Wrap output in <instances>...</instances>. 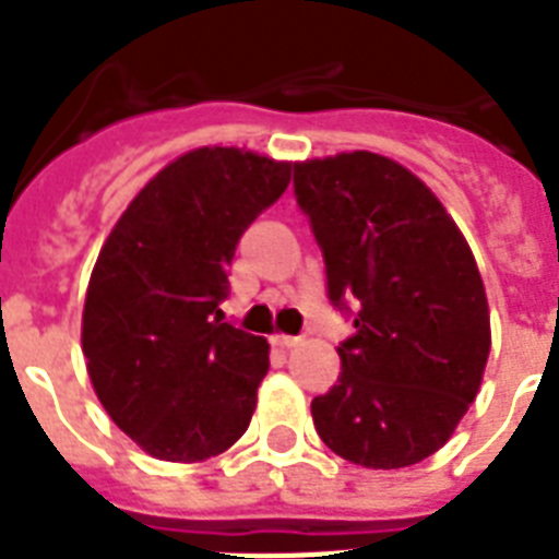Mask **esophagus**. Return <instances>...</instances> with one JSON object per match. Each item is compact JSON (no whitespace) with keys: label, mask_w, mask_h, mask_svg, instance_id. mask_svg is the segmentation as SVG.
I'll list each match as a JSON object with an SVG mask.
<instances>
[{"label":"esophagus","mask_w":559,"mask_h":559,"mask_svg":"<svg viewBox=\"0 0 559 559\" xmlns=\"http://www.w3.org/2000/svg\"><path fill=\"white\" fill-rule=\"evenodd\" d=\"M298 342H301L298 335H272V344L281 347V350H289V347H295Z\"/></svg>","instance_id":"esophagus-1"}]
</instances>
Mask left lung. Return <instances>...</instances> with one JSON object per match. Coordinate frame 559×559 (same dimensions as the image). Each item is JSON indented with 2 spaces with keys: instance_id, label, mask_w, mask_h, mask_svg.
<instances>
[{
  "instance_id": "obj_1",
  "label": "left lung",
  "mask_w": 559,
  "mask_h": 559,
  "mask_svg": "<svg viewBox=\"0 0 559 559\" xmlns=\"http://www.w3.org/2000/svg\"><path fill=\"white\" fill-rule=\"evenodd\" d=\"M293 171L326 298L356 326L338 344V382L312 399L316 430L365 468L416 465L451 439L491 350L471 247L437 194L382 154H335Z\"/></svg>"
}]
</instances>
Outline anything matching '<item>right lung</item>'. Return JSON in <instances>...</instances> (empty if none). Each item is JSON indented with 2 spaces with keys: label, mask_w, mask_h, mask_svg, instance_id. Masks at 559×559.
Listing matches in <instances>:
<instances>
[{
  "label": "right lung",
  "mask_w": 559,
  "mask_h": 559,
  "mask_svg": "<svg viewBox=\"0 0 559 559\" xmlns=\"http://www.w3.org/2000/svg\"><path fill=\"white\" fill-rule=\"evenodd\" d=\"M289 186V163L194 148L129 203L91 272L83 353L122 433L166 462L243 437L270 344L224 321L240 235Z\"/></svg>",
  "instance_id": "obj_1"
}]
</instances>
